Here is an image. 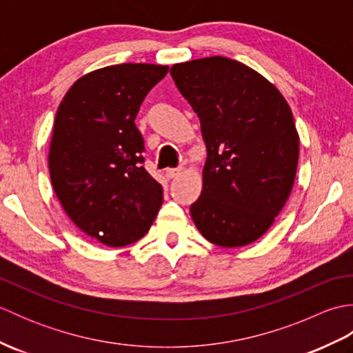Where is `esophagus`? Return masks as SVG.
Returning <instances> with one entry per match:
<instances>
[{
    "instance_id": "obj_1",
    "label": "esophagus",
    "mask_w": 353,
    "mask_h": 353,
    "mask_svg": "<svg viewBox=\"0 0 353 353\" xmlns=\"http://www.w3.org/2000/svg\"><path fill=\"white\" fill-rule=\"evenodd\" d=\"M179 174H181V170L179 168H168L167 171H165V176H167V179H174Z\"/></svg>"
}]
</instances>
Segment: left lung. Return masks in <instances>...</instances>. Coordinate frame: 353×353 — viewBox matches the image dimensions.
Masks as SVG:
<instances>
[{
    "label": "left lung",
    "instance_id": "left-lung-1",
    "mask_svg": "<svg viewBox=\"0 0 353 353\" xmlns=\"http://www.w3.org/2000/svg\"><path fill=\"white\" fill-rule=\"evenodd\" d=\"M170 72L200 118L208 152L192 220L220 247L254 243L296 179L299 134L288 103L259 72L228 57L176 63Z\"/></svg>",
    "mask_w": 353,
    "mask_h": 353
}]
</instances>
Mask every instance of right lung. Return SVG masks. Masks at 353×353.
<instances>
[{"mask_svg":"<svg viewBox=\"0 0 353 353\" xmlns=\"http://www.w3.org/2000/svg\"><path fill=\"white\" fill-rule=\"evenodd\" d=\"M167 72V65L153 63L95 70L70 88L57 109L51 185L71 221L104 245L137 243L161 209L162 186L144 168L134 118Z\"/></svg>","mask_w":353,"mask_h":353,"instance_id":"1","label":"right lung"}]
</instances>
